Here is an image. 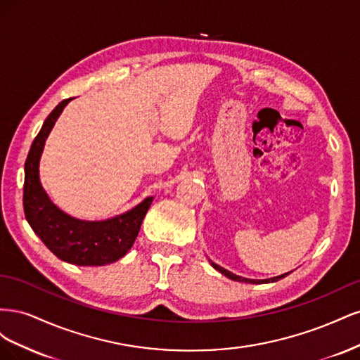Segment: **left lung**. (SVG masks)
<instances>
[{
    "label": "left lung",
    "instance_id": "8db88e82",
    "mask_svg": "<svg viewBox=\"0 0 360 360\" xmlns=\"http://www.w3.org/2000/svg\"><path fill=\"white\" fill-rule=\"evenodd\" d=\"M210 264H212L217 271H221V274H222V275H225L226 278H230V279L237 281V282H249V284H269V282H276V281H279V279H282V278H285V276L288 275V274H284V275H279V276H275V278H270V279H261V281H258V279H248V278H242V276H237V275L231 274V271H228L226 269H224V267H221V266L214 264L213 261H210Z\"/></svg>",
    "mask_w": 360,
    "mask_h": 360
}]
</instances>
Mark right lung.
I'll use <instances>...</instances> for the list:
<instances>
[{
    "instance_id": "obj_1",
    "label": "right lung",
    "mask_w": 360,
    "mask_h": 360,
    "mask_svg": "<svg viewBox=\"0 0 360 360\" xmlns=\"http://www.w3.org/2000/svg\"><path fill=\"white\" fill-rule=\"evenodd\" d=\"M70 101L56 106L32 141L25 160L24 212L32 231L60 259L76 266L111 264L132 248L153 197L112 219L97 222L75 219L49 200L39 179V162L48 135Z\"/></svg>"
}]
</instances>
